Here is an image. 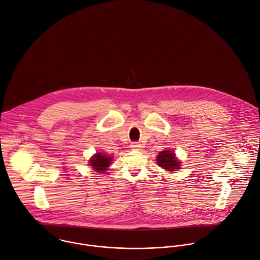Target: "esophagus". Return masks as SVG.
<instances>
[{
  "label": "esophagus",
  "mask_w": 260,
  "mask_h": 260,
  "mask_svg": "<svg viewBox=\"0 0 260 260\" xmlns=\"http://www.w3.org/2000/svg\"><path fill=\"white\" fill-rule=\"evenodd\" d=\"M131 147H132L133 149H135V150H140V149L142 148V145H141L140 143H132Z\"/></svg>",
  "instance_id": "1"
}]
</instances>
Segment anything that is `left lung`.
<instances>
[{
	"instance_id": "left-lung-1",
	"label": "left lung",
	"mask_w": 260,
	"mask_h": 260,
	"mask_svg": "<svg viewBox=\"0 0 260 260\" xmlns=\"http://www.w3.org/2000/svg\"><path fill=\"white\" fill-rule=\"evenodd\" d=\"M156 162L159 167H161L162 169L167 170V171H176L180 168V164L181 161L179 159H177L176 155L173 151H161L158 153V155L156 156Z\"/></svg>"
}]
</instances>
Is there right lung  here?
Masks as SVG:
<instances>
[{"label":"right lung","instance_id":"1","mask_svg":"<svg viewBox=\"0 0 260 260\" xmlns=\"http://www.w3.org/2000/svg\"><path fill=\"white\" fill-rule=\"evenodd\" d=\"M111 160H112V156H107L102 153H96L94 156L90 157L89 166H91L94 171L99 173H104L111 164Z\"/></svg>","mask_w":260,"mask_h":260}]
</instances>
